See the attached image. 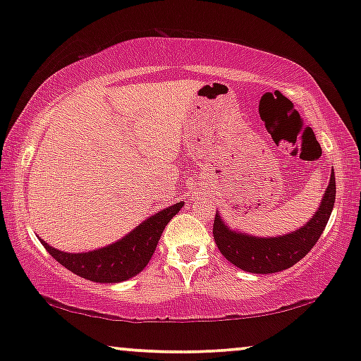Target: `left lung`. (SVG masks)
I'll list each match as a JSON object with an SVG mask.
<instances>
[{"instance_id":"8db88e82","label":"left lung","mask_w":361,"mask_h":361,"mask_svg":"<svg viewBox=\"0 0 361 361\" xmlns=\"http://www.w3.org/2000/svg\"><path fill=\"white\" fill-rule=\"evenodd\" d=\"M335 204V176L332 171L327 190L320 202L319 210L315 212L312 220L307 221L302 228L290 231L289 235L278 236V238H256L243 233H235L225 221H221L220 215H215L214 220V238L219 246L220 253L230 261L231 264L238 266L246 273L269 274L279 273L294 266L304 258L327 225Z\"/></svg>"}]
</instances>
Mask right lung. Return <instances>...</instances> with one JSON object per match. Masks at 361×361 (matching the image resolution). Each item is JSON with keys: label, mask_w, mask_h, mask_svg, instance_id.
<instances>
[{"label": "right lung", "mask_w": 361, "mask_h": 361, "mask_svg": "<svg viewBox=\"0 0 361 361\" xmlns=\"http://www.w3.org/2000/svg\"><path fill=\"white\" fill-rule=\"evenodd\" d=\"M182 205L184 202H177L169 209L161 210L159 214L142 221L125 238L106 248L90 251V253H66V251L52 248L42 240L41 243L57 263L80 278L95 281V283H120V281L133 278L146 268L166 225L182 209Z\"/></svg>", "instance_id": "right-lung-1"}]
</instances>
